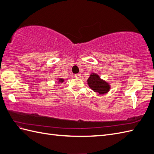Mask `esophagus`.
<instances>
[{"instance_id": "esophagus-1", "label": "esophagus", "mask_w": 154, "mask_h": 154, "mask_svg": "<svg viewBox=\"0 0 154 154\" xmlns=\"http://www.w3.org/2000/svg\"><path fill=\"white\" fill-rule=\"evenodd\" d=\"M74 76L76 77V78H79L81 77V74H76L74 75Z\"/></svg>"}]
</instances>
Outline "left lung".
Wrapping results in <instances>:
<instances>
[{"instance_id":"1","label":"left lung","mask_w":154,"mask_h":154,"mask_svg":"<svg viewBox=\"0 0 154 154\" xmlns=\"http://www.w3.org/2000/svg\"><path fill=\"white\" fill-rule=\"evenodd\" d=\"M89 87L93 91L99 93L100 95L106 94L110 90V84L104 80L100 78L98 74L92 72L87 80Z\"/></svg>"}]
</instances>
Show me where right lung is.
I'll list each match as a JSON object with an SVG mask.
<instances>
[{
  "label": "right lung",
  "instance_id": "1",
  "mask_svg": "<svg viewBox=\"0 0 154 154\" xmlns=\"http://www.w3.org/2000/svg\"><path fill=\"white\" fill-rule=\"evenodd\" d=\"M57 80L58 84H62L63 82H64L65 79H63V78H57Z\"/></svg>",
  "mask_w": 154,
  "mask_h": 154
}]
</instances>
